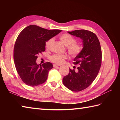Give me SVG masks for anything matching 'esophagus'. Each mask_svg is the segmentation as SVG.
<instances>
[{
    "label": "esophagus",
    "mask_w": 120,
    "mask_h": 120,
    "mask_svg": "<svg viewBox=\"0 0 120 120\" xmlns=\"http://www.w3.org/2000/svg\"><path fill=\"white\" fill-rule=\"evenodd\" d=\"M60 66L59 65H58V64H53V67L54 68H56V67H58Z\"/></svg>",
    "instance_id": "obj_1"
}]
</instances>
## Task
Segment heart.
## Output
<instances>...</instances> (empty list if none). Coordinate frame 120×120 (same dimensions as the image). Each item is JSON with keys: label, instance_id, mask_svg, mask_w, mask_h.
Returning <instances> with one entry per match:
<instances>
[{"label": "heart", "instance_id": "obj_1", "mask_svg": "<svg viewBox=\"0 0 120 120\" xmlns=\"http://www.w3.org/2000/svg\"><path fill=\"white\" fill-rule=\"evenodd\" d=\"M60 40L66 46L69 54L73 57L77 56L82 51V46L80 44L75 42V38L70 34L65 33L62 34L59 37ZM53 38H50L45 43L46 49H49L53 42ZM67 58L65 54H55L50 56V59L52 62L57 64H61L64 63V60Z\"/></svg>", "mask_w": 120, "mask_h": 120}]
</instances>
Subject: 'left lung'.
Returning a JSON list of instances; mask_svg holds the SVG:
<instances>
[{
    "label": "left lung",
    "instance_id": "8db88e82",
    "mask_svg": "<svg viewBox=\"0 0 120 120\" xmlns=\"http://www.w3.org/2000/svg\"><path fill=\"white\" fill-rule=\"evenodd\" d=\"M68 33L82 40V51L74 59L75 64H78V71L69 69V73L62 79L67 88L80 92L87 88L96 78L101 64V50L96 34L85 30H75Z\"/></svg>",
    "mask_w": 120,
    "mask_h": 120
}]
</instances>
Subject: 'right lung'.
<instances>
[{"label":"right lung","mask_w":120,"mask_h":120,"mask_svg":"<svg viewBox=\"0 0 120 120\" xmlns=\"http://www.w3.org/2000/svg\"><path fill=\"white\" fill-rule=\"evenodd\" d=\"M61 32L31 25L19 33L14 45V60L18 74L26 85L38 86L47 79L52 64L46 62L38 64L36 60L38 54L45 51L46 42Z\"/></svg>","instance_id":"right-lung-1"}]
</instances>
